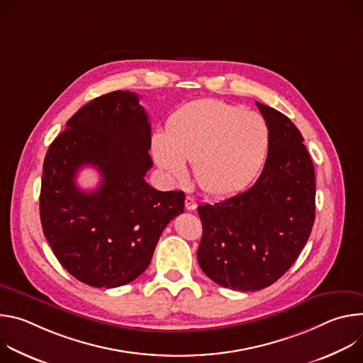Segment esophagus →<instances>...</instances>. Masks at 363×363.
<instances>
[{
  "label": "esophagus",
  "mask_w": 363,
  "mask_h": 363,
  "mask_svg": "<svg viewBox=\"0 0 363 363\" xmlns=\"http://www.w3.org/2000/svg\"><path fill=\"white\" fill-rule=\"evenodd\" d=\"M185 208L188 211H192V210L196 208V201L192 196H189V195L185 198Z\"/></svg>",
  "instance_id": "34e87169"
}]
</instances>
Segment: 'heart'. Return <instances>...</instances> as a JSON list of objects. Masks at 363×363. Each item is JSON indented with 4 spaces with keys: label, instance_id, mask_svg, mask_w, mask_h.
<instances>
[{
    "label": "heart",
    "instance_id": "1",
    "mask_svg": "<svg viewBox=\"0 0 363 363\" xmlns=\"http://www.w3.org/2000/svg\"><path fill=\"white\" fill-rule=\"evenodd\" d=\"M269 143V126L260 115L202 99L177 111L165 133L152 136V155L169 179H185L188 162L203 192L224 196L244 189L257 177Z\"/></svg>",
    "mask_w": 363,
    "mask_h": 363
}]
</instances>
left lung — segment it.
<instances>
[{"label":"left lung","instance_id":"obj_1","mask_svg":"<svg viewBox=\"0 0 363 363\" xmlns=\"http://www.w3.org/2000/svg\"><path fill=\"white\" fill-rule=\"evenodd\" d=\"M270 132L262 175L248 189L198 206V263L223 287L262 290L297 260L315 223V167L296 125L255 101Z\"/></svg>","mask_w":363,"mask_h":363}]
</instances>
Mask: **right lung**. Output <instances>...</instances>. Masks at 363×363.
<instances>
[{
    "instance_id": "obj_1",
    "label": "right lung",
    "mask_w": 363,
    "mask_h": 363,
    "mask_svg": "<svg viewBox=\"0 0 363 363\" xmlns=\"http://www.w3.org/2000/svg\"><path fill=\"white\" fill-rule=\"evenodd\" d=\"M149 149L150 123L138 94L118 90L79 109L45 153L43 233L60 264L84 284L113 289L133 281L165 227L184 213L182 191L162 192L145 181ZM84 164L102 175L94 191L75 185Z\"/></svg>"
}]
</instances>
